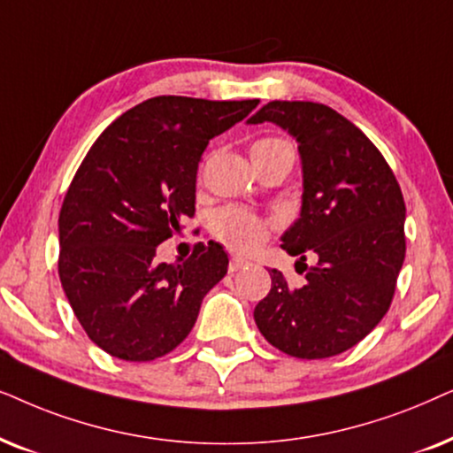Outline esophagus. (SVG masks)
I'll return each mask as SVG.
<instances>
[{
  "label": "esophagus",
  "instance_id": "34e87169",
  "mask_svg": "<svg viewBox=\"0 0 453 453\" xmlns=\"http://www.w3.org/2000/svg\"><path fill=\"white\" fill-rule=\"evenodd\" d=\"M246 265H249V261H244V258H240V257H232L230 258V269L232 273H236V271H240L242 267H246Z\"/></svg>",
  "mask_w": 453,
  "mask_h": 453
}]
</instances>
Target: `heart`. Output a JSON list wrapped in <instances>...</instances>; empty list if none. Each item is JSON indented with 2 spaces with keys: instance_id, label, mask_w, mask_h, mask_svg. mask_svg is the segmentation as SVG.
Listing matches in <instances>:
<instances>
[{
  "instance_id": "b5f03b06",
  "label": "heart",
  "mask_w": 453,
  "mask_h": 453,
  "mask_svg": "<svg viewBox=\"0 0 453 453\" xmlns=\"http://www.w3.org/2000/svg\"><path fill=\"white\" fill-rule=\"evenodd\" d=\"M286 141L281 138H261L252 144V155L269 153ZM213 236L236 252H252L267 240L271 221L242 207H223L211 217Z\"/></svg>"
}]
</instances>
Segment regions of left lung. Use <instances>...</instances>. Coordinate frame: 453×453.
I'll list each match as a JSON object with an SVG mask.
<instances>
[{
    "label": "left lung",
    "instance_id": "8db88e82",
    "mask_svg": "<svg viewBox=\"0 0 453 453\" xmlns=\"http://www.w3.org/2000/svg\"><path fill=\"white\" fill-rule=\"evenodd\" d=\"M273 122L296 138L303 209L281 236L298 263L315 255L303 288L271 269V292L255 309L271 346L296 358H329L371 334L389 311L406 257L400 184L360 128L312 101H269L249 124Z\"/></svg>",
    "mask_w": 453,
    "mask_h": 453
}]
</instances>
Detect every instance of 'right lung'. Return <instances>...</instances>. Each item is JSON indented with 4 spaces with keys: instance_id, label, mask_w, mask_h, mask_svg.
Segmentation results:
<instances>
[{
    "instance_id": "obj_1",
    "label": "right lung",
    "mask_w": 453,
    "mask_h": 453,
    "mask_svg": "<svg viewBox=\"0 0 453 453\" xmlns=\"http://www.w3.org/2000/svg\"><path fill=\"white\" fill-rule=\"evenodd\" d=\"M257 105L153 96L107 126L82 159L59 211L58 271L78 323L111 357L147 363L172 352L227 273L217 242H198L176 265L157 263L155 252L195 215L211 138Z\"/></svg>"
}]
</instances>
